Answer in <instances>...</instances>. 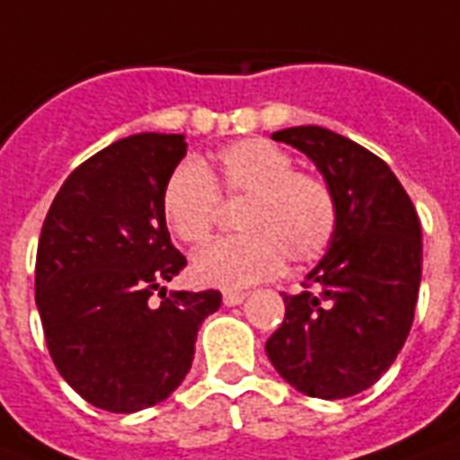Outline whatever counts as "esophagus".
Wrapping results in <instances>:
<instances>
[{"mask_svg": "<svg viewBox=\"0 0 460 460\" xmlns=\"http://www.w3.org/2000/svg\"><path fill=\"white\" fill-rule=\"evenodd\" d=\"M244 299H247V294H244V291H226V294H223L226 306H237V304H243Z\"/></svg>", "mask_w": 460, "mask_h": 460, "instance_id": "1", "label": "esophagus"}]
</instances>
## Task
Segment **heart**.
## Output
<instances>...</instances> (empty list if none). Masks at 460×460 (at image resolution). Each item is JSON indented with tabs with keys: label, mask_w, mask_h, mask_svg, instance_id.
Here are the masks:
<instances>
[{
	"label": "heart",
	"mask_w": 460,
	"mask_h": 460,
	"mask_svg": "<svg viewBox=\"0 0 460 460\" xmlns=\"http://www.w3.org/2000/svg\"><path fill=\"white\" fill-rule=\"evenodd\" d=\"M217 189L244 198L233 237L198 250L190 274L203 287L243 289L291 264L318 260L336 233V198L321 176L294 169V156L252 137L213 156L210 164L183 161L161 193V216L181 243H203L220 208Z\"/></svg>",
	"instance_id": "heart-1"
}]
</instances>
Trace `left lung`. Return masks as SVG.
<instances>
[{
	"label": "left lung",
	"mask_w": 460,
	"mask_h": 460,
	"mask_svg": "<svg viewBox=\"0 0 460 460\" xmlns=\"http://www.w3.org/2000/svg\"><path fill=\"white\" fill-rule=\"evenodd\" d=\"M306 154L336 198V233L264 345L294 390L343 400L387 372L407 341L421 281L417 210L390 166L326 127L271 134Z\"/></svg>",
	"instance_id": "8db88e82"
}]
</instances>
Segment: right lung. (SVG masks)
<instances>
[{"mask_svg":"<svg viewBox=\"0 0 460 460\" xmlns=\"http://www.w3.org/2000/svg\"><path fill=\"white\" fill-rule=\"evenodd\" d=\"M183 134L142 132L70 173L43 220L36 308L60 377L93 407L132 414L189 375L200 323L220 291L164 294L186 267L161 216V193L186 156Z\"/></svg>","mask_w":460,"mask_h":460,"instance_id":"1","label":"right lung"}]
</instances>
